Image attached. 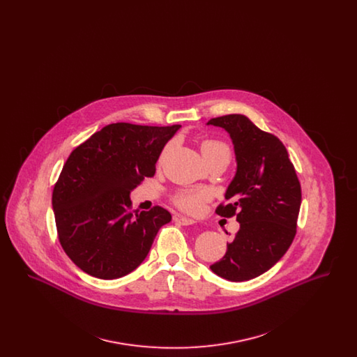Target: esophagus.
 <instances>
[{"label": "esophagus", "instance_id": "esophagus-1", "mask_svg": "<svg viewBox=\"0 0 357 357\" xmlns=\"http://www.w3.org/2000/svg\"><path fill=\"white\" fill-rule=\"evenodd\" d=\"M175 222H178V223L182 225V226H190V225H194V223H195L194 220H190V218H186V217H176Z\"/></svg>", "mask_w": 357, "mask_h": 357}]
</instances>
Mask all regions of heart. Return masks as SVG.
I'll list each match as a JSON object with an SVG mask.
<instances>
[{"label": "heart", "instance_id": "b5f03b06", "mask_svg": "<svg viewBox=\"0 0 357 357\" xmlns=\"http://www.w3.org/2000/svg\"><path fill=\"white\" fill-rule=\"evenodd\" d=\"M170 144L165 147L160 159L167 153ZM202 153L204 159L210 163L214 160H223L229 165L231 159V150L229 144L220 139H206L202 146ZM211 201L210 191L204 188L198 190H179L171 197V202L176 206L181 211L190 214V215H199L204 211V204Z\"/></svg>", "mask_w": 357, "mask_h": 357}]
</instances>
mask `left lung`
<instances>
[{"label": "left lung", "instance_id": "1", "mask_svg": "<svg viewBox=\"0 0 357 357\" xmlns=\"http://www.w3.org/2000/svg\"><path fill=\"white\" fill-rule=\"evenodd\" d=\"M207 124L225 128L233 139L237 174L226 191L230 204L215 213L237 217L239 230L226 255L210 269L229 281H248L268 272L297 233L301 185L282 142L243 115H225Z\"/></svg>", "mask_w": 357, "mask_h": 357}]
</instances>
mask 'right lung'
Wrapping results in <instances>:
<instances>
[{
  "label": "right lung",
  "instance_id": "right-lung-1",
  "mask_svg": "<svg viewBox=\"0 0 357 357\" xmlns=\"http://www.w3.org/2000/svg\"><path fill=\"white\" fill-rule=\"evenodd\" d=\"M179 127L112 123L69 155L52 206L60 245L83 272L102 280L132 272L171 221L162 206L134 214L130 192L153 176L159 155Z\"/></svg>",
  "mask_w": 357,
  "mask_h": 357
}]
</instances>
